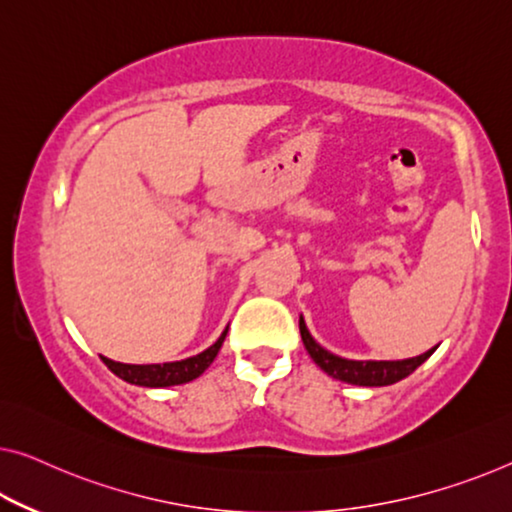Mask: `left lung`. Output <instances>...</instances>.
Returning a JSON list of instances; mask_svg holds the SVG:
<instances>
[{
  "label": "left lung",
  "mask_w": 512,
  "mask_h": 512,
  "mask_svg": "<svg viewBox=\"0 0 512 512\" xmlns=\"http://www.w3.org/2000/svg\"><path fill=\"white\" fill-rule=\"evenodd\" d=\"M299 329H301V338L303 345L308 349V354L312 356L319 368H322L326 375H331L333 379L347 381V384H356V386H388L395 384L404 377H409L418 365L432 356L434 349L425 352L416 358H407V361H347V358H340L331 352H326L324 347H319L312 335L305 329L303 317L299 319Z\"/></svg>",
  "instance_id": "8db88e82"
}]
</instances>
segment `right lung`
Masks as SVG:
<instances>
[{"mask_svg": "<svg viewBox=\"0 0 512 512\" xmlns=\"http://www.w3.org/2000/svg\"><path fill=\"white\" fill-rule=\"evenodd\" d=\"M227 331L216 340V345H211L207 352L197 354L193 358H186V361H174V363H156V365H128V363H117L110 361V358H103V363L114 372V375L121 377L128 384L137 386H149V388H160V386H174V384H186V381H193L202 375L204 370L213 363V358L223 347Z\"/></svg>", "mask_w": 512, "mask_h": 512, "instance_id": "add662e5", "label": "right lung"}]
</instances>
